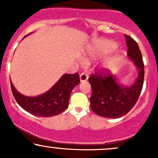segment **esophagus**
Instances as JSON below:
<instances>
[{"instance_id":"1","label":"esophagus","mask_w":158,"mask_h":158,"mask_svg":"<svg viewBox=\"0 0 158 158\" xmlns=\"http://www.w3.org/2000/svg\"><path fill=\"white\" fill-rule=\"evenodd\" d=\"M79 78H80L81 82H85V81L88 80L89 76L86 73H81L80 76H79Z\"/></svg>"}]
</instances>
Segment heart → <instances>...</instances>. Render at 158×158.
Returning <instances> with one entry per match:
<instances>
[{"mask_svg": "<svg viewBox=\"0 0 158 158\" xmlns=\"http://www.w3.org/2000/svg\"><path fill=\"white\" fill-rule=\"evenodd\" d=\"M108 44H109V45H113V44L111 42H108Z\"/></svg>", "mask_w": 158, "mask_h": 158, "instance_id": "obj_1", "label": "heart"}]
</instances>
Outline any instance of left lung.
<instances>
[{
	"label": "left lung",
	"mask_w": 158,
	"mask_h": 158,
	"mask_svg": "<svg viewBox=\"0 0 158 158\" xmlns=\"http://www.w3.org/2000/svg\"><path fill=\"white\" fill-rule=\"evenodd\" d=\"M125 37L128 57L138 71L135 82L125 85L114 75H106L103 71L89 78L92 91L91 109L98 115L108 118L125 115L138 101L144 83V66L141 51L135 40L125 34Z\"/></svg>",
	"instance_id": "obj_1"
}]
</instances>
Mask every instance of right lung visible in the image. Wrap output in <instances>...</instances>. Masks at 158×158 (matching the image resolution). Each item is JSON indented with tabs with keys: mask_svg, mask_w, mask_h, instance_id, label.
<instances>
[{
	"mask_svg": "<svg viewBox=\"0 0 158 158\" xmlns=\"http://www.w3.org/2000/svg\"><path fill=\"white\" fill-rule=\"evenodd\" d=\"M79 82V76L77 73L72 75L64 74L48 91L33 97L26 96L20 93L11 81L10 86L16 101L22 109L33 115L52 117L60 114L67 109L72 90Z\"/></svg>",
	"mask_w": 158,
	"mask_h": 158,
	"instance_id": "1",
	"label": "right lung"
}]
</instances>
